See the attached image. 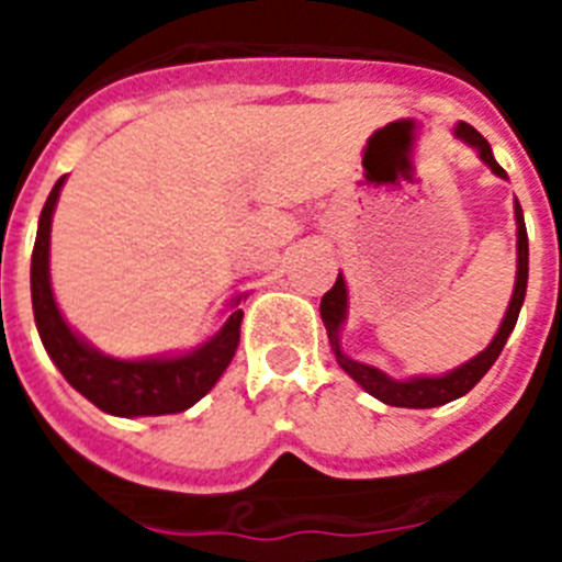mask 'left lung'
I'll return each mask as SVG.
<instances>
[{"label": "left lung", "mask_w": 562, "mask_h": 562, "mask_svg": "<svg viewBox=\"0 0 562 562\" xmlns=\"http://www.w3.org/2000/svg\"><path fill=\"white\" fill-rule=\"evenodd\" d=\"M453 134L461 143H467V146L479 151L481 162H486L495 177L506 180V171L495 162L490 143H486L470 123H456ZM515 225H518V272H515L513 297H509L504 321H501L498 331H495V337L490 340V346H486L484 351H479L473 360L461 362L459 369L448 371V374L408 376V380H394V376H389L385 371L376 369V366L351 360L340 346V329L342 324H346V315H349V290H346V278H342V272H337L335 286L321 297V317H324L326 335H329L337 366H340L366 394L385 402V405H394V408H439L445 402H453L459 400V396H464L486 371L493 369V362L498 360V355L504 351L506 337L513 335L515 324H518L520 306H524L526 281H529V238H526L524 211H520L518 200H515Z\"/></svg>", "instance_id": "left-lung-1"}]
</instances>
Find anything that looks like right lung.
Wrapping results in <instances>:
<instances>
[{
    "label": "right lung",
    "instance_id": "right-lung-1",
    "mask_svg": "<svg viewBox=\"0 0 562 562\" xmlns=\"http://www.w3.org/2000/svg\"><path fill=\"white\" fill-rule=\"evenodd\" d=\"M64 180L53 186L47 202L38 216L36 247L30 261V295H33V315L49 360L56 362L64 380L87 396L92 405L112 416H162L180 414L202 400L216 385L231 366L238 349V326L245 312L238 310L241 297L231 301V315L222 329L207 337L202 346L186 355L140 357V360H121L109 357L89 346L72 326L64 321L61 310L49 284V227L58 205Z\"/></svg>",
    "mask_w": 562,
    "mask_h": 562
}]
</instances>
